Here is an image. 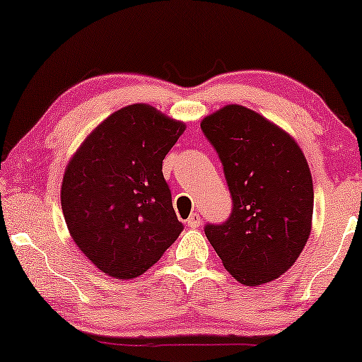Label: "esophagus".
Instances as JSON below:
<instances>
[{
    "mask_svg": "<svg viewBox=\"0 0 362 362\" xmlns=\"http://www.w3.org/2000/svg\"><path fill=\"white\" fill-rule=\"evenodd\" d=\"M186 224L189 226V227H192V229H194V227H199V226H201V216H199V212H192V214L189 216V219L186 221Z\"/></svg>",
    "mask_w": 362,
    "mask_h": 362,
    "instance_id": "obj_1",
    "label": "esophagus"
}]
</instances>
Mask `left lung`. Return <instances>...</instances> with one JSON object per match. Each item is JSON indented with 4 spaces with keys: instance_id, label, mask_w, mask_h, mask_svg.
<instances>
[{
    "instance_id": "obj_1",
    "label": "left lung",
    "mask_w": 362,
    "mask_h": 362,
    "mask_svg": "<svg viewBox=\"0 0 362 362\" xmlns=\"http://www.w3.org/2000/svg\"><path fill=\"white\" fill-rule=\"evenodd\" d=\"M232 197L222 224H206L207 240L237 281L279 279L303 250L313 217V181L300 146L259 113L227 105L201 122Z\"/></svg>"
}]
</instances>
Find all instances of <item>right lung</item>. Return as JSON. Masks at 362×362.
Listing matches in <instances>:
<instances>
[{
	"mask_svg": "<svg viewBox=\"0 0 362 362\" xmlns=\"http://www.w3.org/2000/svg\"><path fill=\"white\" fill-rule=\"evenodd\" d=\"M182 132V122L135 103L105 118L67 165L64 219L103 274L141 275L185 229L163 176V160Z\"/></svg>",
	"mask_w": 362,
	"mask_h": 362,
	"instance_id": "add662e5",
	"label": "right lung"
}]
</instances>
